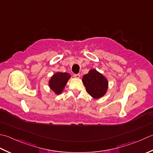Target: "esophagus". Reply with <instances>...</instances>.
Listing matches in <instances>:
<instances>
[{
  "label": "esophagus",
  "instance_id": "34e87169",
  "mask_svg": "<svg viewBox=\"0 0 153 153\" xmlns=\"http://www.w3.org/2000/svg\"><path fill=\"white\" fill-rule=\"evenodd\" d=\"M74 77H75V78L78 79V78H79V77H80V75L79 74H74Z\"/></svg>",
  "mask_w": 153,
  "mask_h": 153
}]
</instances>
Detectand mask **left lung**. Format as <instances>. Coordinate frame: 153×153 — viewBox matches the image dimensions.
Wrapping results in <instances>:
<instances>
[{
  "instance_id": "left-lung-1",
  "label": "left lung",
  "mask_w": 153,
  "mask_h": 153,
  "mask_svg": "<svg viewBox=\"0 0 153 153\" xmlns=\"http://www.w3.org/2000/svg\"><path fill=\"white\" fill-rule=\"evenodd\" d=\"M82 82L87 92L95 100L103 97L107 94L109 87L108 80L95 69H91L84 75Z\"/></svg>"
}]
</instances>
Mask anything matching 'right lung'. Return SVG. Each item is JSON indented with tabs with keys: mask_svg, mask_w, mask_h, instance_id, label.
<instances>
[{
	"mask_svg": "<svg viewBox=\"0 0 153 153\" xmlns=\"http://www.w3.org/2000/svg\"><path fill=\"white\" fill-rule=\"evenodd\" d=\"M70 77L71 76L70 74L58 71L50 77L48 82L50 89L56 95L61 94Z\"/></svg>",
	"mask_w": 153,
	"mask_h": 153,
	"instance_id": "1",
	"label": "right lung"
}]
</instances>
